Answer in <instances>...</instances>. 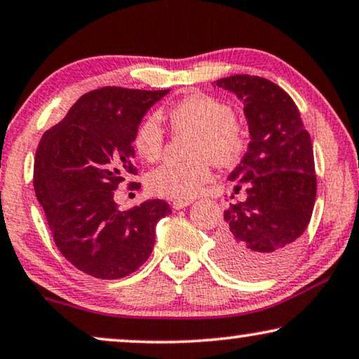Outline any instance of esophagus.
Here are the masks:
<instances>
[{"label": "esophagus", "mask_w": 359, "mask_h": 359, "mask_svg": "<svg viewBox=\"0 0 359 359\" xmlns=\"http://www.w3.org/2000/svg\"><path fill=\"white\" fill-rule=\"evenodd\" d=\"M191 203H194L191 200H174L172 201V208L174 210H182V208H185V206H189Z\"/></svg>", "instance_id": "34e87169"}]
</instances>
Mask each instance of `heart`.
<instances>
[{
	"label": "heart",
	"instance_id": "b5f03b06",
	"mask_svg": "<svg viewBox=\"0 0 359 359\" xmlns=\"http://www.w3.org/2000/svg\"><path fill=\"white\" fill-rule=\"evenodd\" d=\"M175 133H191L184 163H164L151 170L146 185L151 194L165 198L190 200L213 177L211 161L218 165L234 164L245 144L242 125L229 105L206 94H194L172 105L168 114ZM164 130L159 118L149 115L135 135L140 158L154 163L163 156Z\"/></svg>",
	"mask_w": 359,
	"mask_h": 359
}]
</instances>
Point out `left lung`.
<instances>
[{
	"instance_id": "obj_1",
	"label": "left lung",
	"mask_w": 359,
	"mask_h": 359,
	"mask_svg": "<svg viewBox=\"0 0 359 359\" xmlns=\"http://www.w3.org/2000/svg\"><path fill=\"white\" fill-rule=\"evenodd\" d=\"M215 83L244 102L250 131L247 153L228 177L236 182V194L244 187L247 198L224 211L215 255L239 278H266L290 260L314 210L311 136L294 100L271 81L236 74Z\"/></svg>"
}]
</instances>
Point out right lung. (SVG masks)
Wrapping results in <instances>:
<instances>
[{
	"mask_svg": "<svg viewBox=\"0 0 359 359\" xmlns=\"http://www.w3.org/2000/svg\"><path fill=\"white\" fill-rule=\"evenodd\" d=\"M169 89L105 86L81 95L62 122L40 140L34 190L58 250L100 280L128 276L148 260L156 223L172 213L168 201L146 200L120 211L114 200L128 174L141 118ZM130 182L128 189H140Z\"/></svg>",
	"mask_w": 359,
	"mask_h": 359,
	"instance_id": "1",
	"label": "right lung"
}]
</instances>
